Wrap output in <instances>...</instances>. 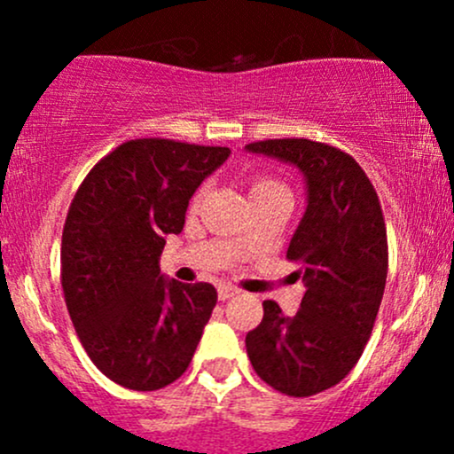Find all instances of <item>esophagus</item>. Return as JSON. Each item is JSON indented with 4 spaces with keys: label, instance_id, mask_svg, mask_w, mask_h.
I'll list each match as a JSON object with an SVG mask.
<instances>
[{
    "label": "esophagus",
    "instance_id": "obj_1",
    "mask_svg": "<svg viewBox=\"0 0 454 454\" xmlns=\"http://www.w3.org/2000/svg\"><path fill=\"white\" fill-rule=\"evenodd\" d=\"M217 296H219V301L235 299V296H239V290H237V287H232V286H222L217 290Z\"/></svg>",
    "mask_w": 454,
    "mask_h": 454
}]
</instances>
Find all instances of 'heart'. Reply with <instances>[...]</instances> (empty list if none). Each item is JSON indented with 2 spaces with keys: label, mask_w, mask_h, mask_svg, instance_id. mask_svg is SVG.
<instances>
[{
  "label": "heart",
  "mask_w": 454,
  "mask_h": 454,
  "mask_svg": "<svg viewBox=\"0 0 454 454\" xmlns=\"http://www.w3.org/2000/svg\"><path fill=\"white\" fill-rule=\"evenodd\" d=\"M248 193H250V200L254 198H265V195H290V189H287L286 182H281L278 177L274 176H254L250 177L248 182ZM201 195H204V189H200L198 193L193 195V206L198 204V201L201 200Z\"/></svg>",
  "instance_id": "heart-1"
}]
</instances>
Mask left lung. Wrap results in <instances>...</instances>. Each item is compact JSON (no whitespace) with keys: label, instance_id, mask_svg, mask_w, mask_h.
<instances>
[{"label":"left lung","instance_id":"obj_1","mask_svg":"<svg viewBox=\"0 0 454 454\" xmlns=\"http://www.w3.org/2000/svg\"><path fill=\"white\" fill-rule=\"evenodd\" d=\"M246 149L294 164L308 182V210L287 248L305 281L301 309L286 316L263 301L246 349L274 391L309 397L349 375L373 332L388 270L382 206L363 167L327 142L274 138Z\"/></svg>","mask_w":454,"mask_h":454}]
</instances>
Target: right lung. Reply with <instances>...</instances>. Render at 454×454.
Returning a JSON list of instances; mask_svg holds the SVG:
<instances>
[{
  "label": "right lung",
  "mask_w": 454,
  "mask_h": 454,
  "mask_svg": "<svg viewBox=\"0 0 454 454\" xmlns=\"http://www.w3.org/2000/svg\"><path fill=\"white\" fill-rule=\"evenodd\" d=\"M228 155V146L127 140L91 167L72 200L63 296L90 360L121 387L158 391L193 360L217 290L167 281L160 254L164 237L184 228L195 189Z\"/></svg>",
  "instance_id": "right-lung-1"
}]
</instances>
